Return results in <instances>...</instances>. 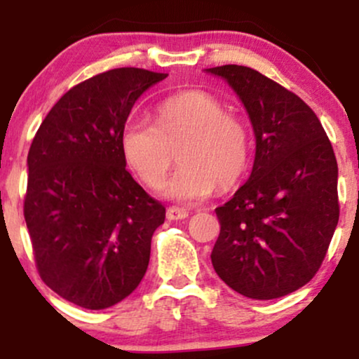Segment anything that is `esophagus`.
I'll return each instance as SVG.
<instances>
[{"mask_svg":"<svg viewBox=\"0 0 359 359\" xmlns=\"http://www.w3.org/2000/svg\"><path fill=\"white\" fill-rule=\"evenodd\" d=\"M189 216V212L185 209L180 208H168L167 209V219L170 221H177V219H185Z\"/></svg>","mask_w":359,"mask_h":359,"instance_id":"esophagus-1","label":"esophagus"}]
</instances>
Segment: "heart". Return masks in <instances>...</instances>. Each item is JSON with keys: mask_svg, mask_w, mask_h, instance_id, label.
I'll list each match as a JSON object with an SVG mask.
<instances>
[{"mask_svg": "<svg viewBox=\"0 0 359 359\" xmlns=\"http://www.w3.org/2000/svg\"><path fill=\"white\" fill-rule=\"evenodd\" d=\"M126 162L150 189L162 185L180 154L182 167L163 194L179 203H199L219 189L233 187L250 163V131L236 114L201 90L177 94L160 102L156 123L126 121L121 133Z\"/></svg>", "mask_w": 359, "mask_h": 359, "instance_id": "1", "label": "heart"}]
</instances>
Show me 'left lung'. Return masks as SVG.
<instances>
[{
    "label": "left lung",
    "mask_w": 359,
    "mask_h": 359,
    "mask_svg": "<svg viewBox=\"0 0 359 359\" xmlns=\"http://www.w3.org/2000/svg\"><path fill=\"white\" fill-rule=\"evenodd\" d=\"M205 71L236 90L257 138L250 179L216 208L212 266L245 297H283L311 282L334 234V150L314 111L278 82L245 65Z\"/></svg>",
    "instance_id": "left-lung-1"
}]
</instances>
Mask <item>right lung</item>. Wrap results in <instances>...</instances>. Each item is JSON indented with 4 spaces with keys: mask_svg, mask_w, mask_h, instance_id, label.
<instances>
[{
    "mask_svg": "<svg viewBox=\"0 0 359 359\" xmlns=\"http://www.w3.org/2000/svg\"><path fill=\"white\" fill-rule=\"evenodd\" d=\"M167 76L97 74L55 102L32 142L23 214L36 270L79 307L121 302L148 269L165 208L126 170L121 133L135 101Z\"/></svg>",
    "mask_w": 359,
    "mask_h": 359,
    "instance_id": "1",
    "label": "right lung"
}]
</instances>
